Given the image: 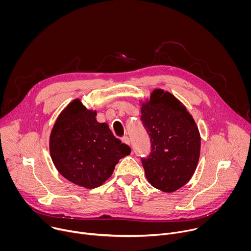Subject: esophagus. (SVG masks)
Segmentation results:
<instances>
[{
  "instance_id": "esophagus-1",
  "label": "esophagus",
  "mask_w": 251,
  "mask_h": 251,
  "mask_svg": "<svg viewBox=\"0 0 251 251\" xmlns=\"http://www.w3.org/2000/svg\"><path fill=\"white\" fill-rule=\"evenodd\" d=\"M121 141H122V143H124V144L130 145V140H129V138H128L127 136H123V137L121 138Z\"/></svg>"
}]
</instances>
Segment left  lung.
<instances>
[{"label": "left lung", "mask_w": 251, "mask_h": 251, "mask_svg": "<svg viewBox=\"0 0 251 251\" xmlns=\"http://www.w3.org/2000/svg\"><path fill=\"white\" fill-rule=\"evenodd\" d=\"M141 121L151 152L141 158L149 183L165 193L185 186L193 176L201 152V136L186 107L170 92L156 89L142 105Z\"/></svg>", "instance_id": "obj_1"}]
</instances>
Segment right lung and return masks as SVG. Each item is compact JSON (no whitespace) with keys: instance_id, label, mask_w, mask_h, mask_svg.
<instances>
[{"instance_id":"1","label":"right lung","mask_w":251,"mask_h":251,"mask_svg":"<svg viewBox=\"0 0 251 251\" xmlns=\"http://www.w3.org/2000/svg\"><path fill=\"white\" fill-rule=\"evenodd\" d=\"M50 152L57 171L71 183L87 189L101 186L131 149L114 137L108 125L98 123L96 111L79 99L58 116L50 138Z\"/></svg>"}]
</instances>
